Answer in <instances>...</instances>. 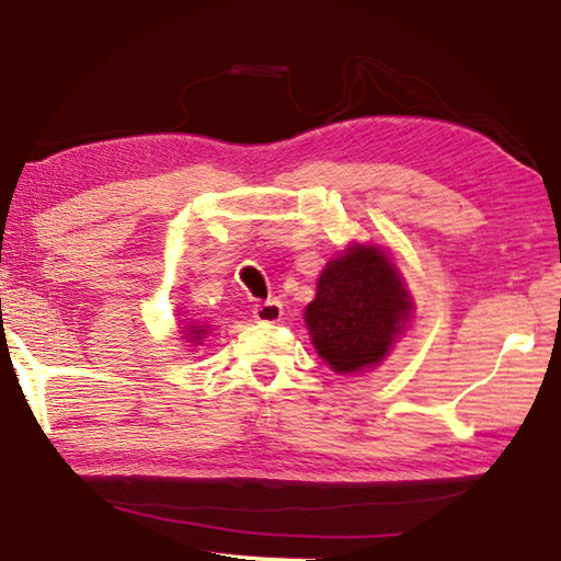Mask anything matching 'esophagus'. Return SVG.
<instances>
[{
    "label": "esophagus",
    "mask_w": 561,
    "mask_h": 561,
    "mask_svg": "<svg viewBox=\"0 0 561 561\" xmlns=\"http://www.w3.org/2000/svg\"><path fill=\"white\" fill-rule=\"evenodd\" d=\"M280 318H283V308L278 300H265V302H255L253 306L255 323H278Z\"/></svg>",
    "instance_id": "obj_1"
}]
</instances>
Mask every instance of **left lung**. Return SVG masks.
Here are the masks:
<instances>
[{
    "mask_svg": "<svg viewBox=\"0 0 561 561\" xmlns=\"http://www.w3.org/2000/svg\"><path fill=\"white\" fill-rule=\"evenodd\" d=\"M410 296L385 253L353 245L320 273L306 323L320 357L335 373L380 363L410 318Z\"/></svg>",
    "mask_w": 561,
    "mask_h": 561,
    "instance_id": "left-lung-1",
    "label": "left lung"
}]
</instances>
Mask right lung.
<instances>
[{"instance_id":"1","label":"right lung","mask_w":561,"mask_h":561,"mask_svg":"<svg viewBox=\"0 0 561 561\" xmlns=\"http://www.w3.org/2000/svg\"><path fill=\"white\" fill-rule=\"evenodd\" d=\"M186 333H188L191 337H194V341H201V337L206 335V330H204V328H196V325H188Z\"/></svg>"}]
</instances>
